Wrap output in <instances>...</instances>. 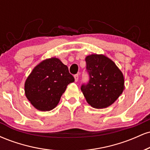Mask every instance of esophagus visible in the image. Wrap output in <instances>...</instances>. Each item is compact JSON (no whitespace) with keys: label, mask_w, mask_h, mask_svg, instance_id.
Instances as JSON below:
<instances>
[{"label":"esophagus","mask_w":150,"mask_h":150,"mask_svg":"<svg viewBox=\"0 0 150 150\" xmlns=\"http://www.w3.org/2000/svg\"><path fill=\"white\" fill-rule=\"evenodd\" d=\"M74 77H75V82H77V81H78V79H79V75H75Z\"/></svg>","instance_id":"34e87169"}]
</instances>
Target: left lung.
<instances>
[{
    "label": "left lung",
    "instance_id": "obj_1",
    "mask_svg": "<svg viewBox=\"0 0 150 150\" xmlns=\"http://www.w3.org/2000/svg\"><path fill=\"white\" fill-rule=\"evenodd\" d=\"M89 80L81 86L87 103L95 108L111 106L124 90V77L114 62L104 55L92 54L85 58Z\"/></svg>",
    "mask_w": 150,
    "mask_h": 150
}]
</instances>
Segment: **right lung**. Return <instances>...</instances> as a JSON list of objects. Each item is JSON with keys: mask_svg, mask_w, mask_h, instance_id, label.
I'll return each instance as SVG.
<instances>
[{"mask_svg": "<svg viewBox=\"0 0 150 150\" xmlns=\"http://www.w3.org/2000/svg\"><path fill=\"white\" fill-rule=\"evenodd\" d=\"M74 81L67 65L58 58L46 59L34 68L26 80V97L39 111H51L59 103L67 86Z\"/></svg>", "mask_w": 150, "mask_h": 150, "instance_id": "1", "label": "right lung"}]
</instances>
